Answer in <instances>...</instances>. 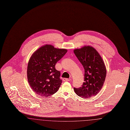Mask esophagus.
<instances>
[{
	"mask_svg": "<svg viewBox=\"0 0 130 130\" xmlns=\"http://www.w3.org/2000/svg\"><path fill=\"white\" fill-rule=\"evenodd\" d=\"M63 81H69L71 80V79H68V78H64L63 79Z\"/></svg>",
	"mask_w": 130,
	"mask_h": 130,
	"instance_id": "1",
	"label": "esophagus"
}]
</instances>
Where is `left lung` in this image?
<instances>
[{
    "label": "left lung",
    "instance_id": "left-lung-1",
    "mask_svg": "<svg viewBox=\"0 0 130 130\" xmlns=\"http://www.w3.org/2000/svg\"><path fill=\"white\" fill-rule=\"evenodd\" d=\"M74 52L85 71L84 82L80 87L74 88V92L84 99L95 96L100 92L105 81L107 72L104 61L92 46H85Z\"/></svg>",
    "mask_w": 130,
    "mask_h": 130
}]
</instances>
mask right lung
I'll list each match as a JSON object with an SVG mask.
<instances>
[{"instance_id": "obj_1", "label": "right lung", "mask_w": 130, "mask_h": 130, "mask_svg": "<svg viewBox=\"0 0 130 130\" xmlns=\"http://www.w3.org/2000/svg\"><path fill=\"white\" fill-rule=\"evenodd\" d=\"M65 49L51 45L39 48L31 56L27 67V78L31 88L38 95L48 97L58 91L62 83L56 63L67 53Z\"/></svg>"}]
</instances>
